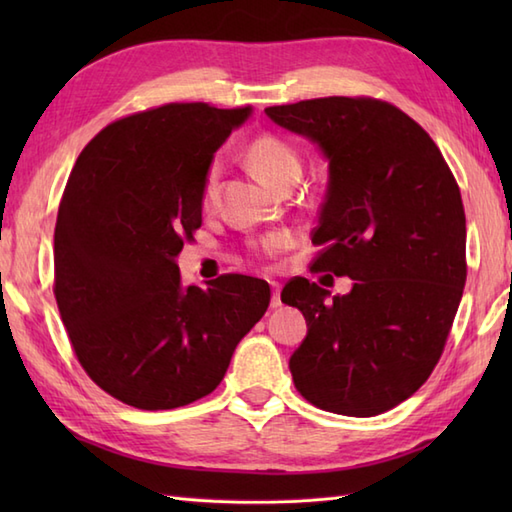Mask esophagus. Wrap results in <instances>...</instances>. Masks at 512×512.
Wrapping results in <instances>:
<instances>
[{
  "mask_svg": "<svg viewBox=\"0 0 512 512\" xmlns=\"http://www.w3.org/2000/svg\"><path fill=\"white\" fill-rule=\"evenodd\" d=\"M270 286H273V299H270V308H281V286L277 284V281H273V284H270Z\"/></svg>",
  "mask_w": 512,
  "mask_h": 512,
  "instance_id": "34e87169",
  "label": "esophagus"
}]
</instances>
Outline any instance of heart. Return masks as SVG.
I'll return each instance as SVG.
<instances>
[{
    "label": "heart",
    "mask_w": 512,
    "mask_h": 512,
    "mask_svg": "<svg viewBox=\"0 0 512 512\" xmlns=\"http://www.w3.org/2000/svg\"><path fill=\"white\" fill-rule=\"evenodd\" d=\"M248 160L255 171L262 176L268 184L281 189L286 182L299 180L301 176V156L299 151L292 147L286 138L275 136V134H262L257 136L248 147ZM217 184H220V165L211 162L209 169H206L200 187V202L204 209L215 202L217 195ZM292 235L288 231H273L264 235L255 244V253L264 257H275L284 253L292 246Z\"/></svg>",
    "instance_id": "1"
}]
</instances>
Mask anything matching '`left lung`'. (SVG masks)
<instances>
[{
  "instance_id": "obj_1",
  "label": "left lung",
  "mask_w": 512,
  "mask_h": 512,
  "mask_svg": "<svg viewBox=\"0 0 512 512\" xmlns=\"http://www.w3.org/2000/svg\"><path fill=\"white\" fill-rule=\"evenodd\" d=\"M266 114L328 158L312 270L354 279L332 299L306 277L281 290L308 323L292 380L314 407L378 416L416 394L447 345L466 284L460 187L431 136L387 101L325 96Z\"/></svg>"
}]
</instances>
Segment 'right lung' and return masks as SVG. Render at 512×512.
Returning <instances> with one entry per match:
<instances>
[{
  "label": "right lung",
  "mask_w": 512,
  "mask_h": 512,
  "mask_svg": "<svg viewBox=\"0 0 512 512\" xmlns=\"http://www.w3.org/2000/svg\"><path fill=\"white\" fill-rule=\"evenodd\" d=\"M250 107L167 103L96 134L65 184L54 226V299L96 385L160 411L209 396L237 343L264 317L270 286L220 275L180 281L176 257L202 226L215 149Z\"/></svg>",
  "instance_id": "1"
}]
</instances>
